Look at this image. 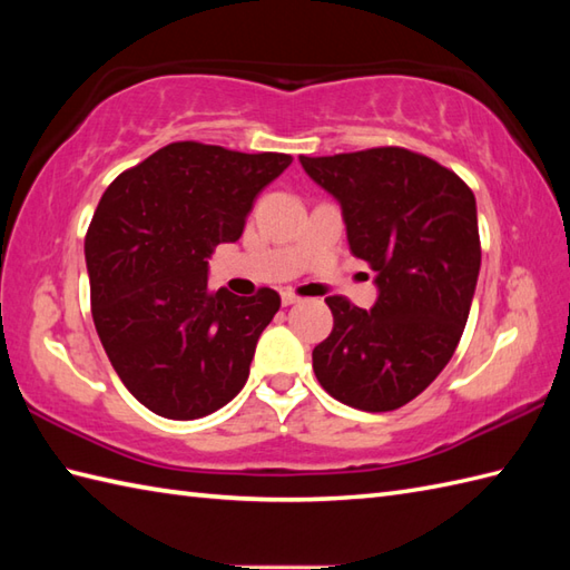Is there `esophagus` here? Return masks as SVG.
<instances>
[{"instance_id":"34e87169","label":"esophagus","mask_w":570,"mask_h":570,"mask_svg":"<svg viewBox=\"0 0 570 570\" xmlns=\"http://www.w3.org/2000/svg\"><path fill=\"white\" fill-rule=\"evenodd\" d=\"M282 304L284 306H294V304H298V296L294 292H284L282 294Z\"/></svg>"}]
</instances>
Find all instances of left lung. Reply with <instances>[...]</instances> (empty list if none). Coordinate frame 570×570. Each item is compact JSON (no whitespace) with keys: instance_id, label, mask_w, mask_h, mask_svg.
Listing matches in <instances>:
<instances>
[{"instance_id":"left-lung-1","label":"left lung","mask_w":570,"mask_h":570,"mask_svg":"<svg viewBox=\"0 0 570 570\" xmlns=\"http://www.w3.org/2000/svg\"><path fill=\"white\" fill-rule=\"evenodd\" d=\"M304 171L341 203L350 252L377 276L370 311L325 298L333 331L313 372L337 402L394 411L453 357L480 274L472 190L445 166L402 147L301 156Z\"/></svg>"}]
</instances>
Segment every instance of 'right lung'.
Instances as JSON below:
<instances>
[{"label":"right lung","mask_w":570,"mask_h":570,"mask_svg":"<svg viewBox=\"0 0 570 570\" xmlns=\"http://www.w3.org/2000/svg\"><path fill=\"white\" fill-rule=\"evenodd\" d=\"M294 159L174 141L119 174L85 235L95 331L154 414L208 416L239 394L282 298L208 286L217 245L239 239L264 186Z\"/></svg>","instance_id":"add662e5"}]
</instances>
